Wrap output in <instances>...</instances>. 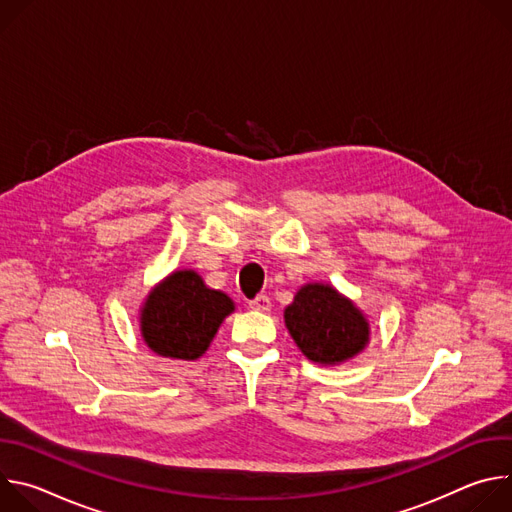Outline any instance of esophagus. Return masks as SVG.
Masks as SVG:
<instances>
[{"label":"esophagus","mask_w":512,"mask_h":512,"mask_svg":"<svg viewBox=\"0 0 512 512\" xmlns=\"http://www.w3.org/2000/svg\"><path fill=\"white\" fill-rule=\"evenodd\" d=\"M249 308L255 312H269L271 310V300L267 296H257L255 300L249 302Z\"/></svg>","instance_id":"esophagus-1"}]
</instances>
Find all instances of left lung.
I'll return each mask as SVG.
<instances>
[{
    "label": "left lung",
    "instance_id": "obj_1",
    "mask_svg": "<svg viewBox=\"0 0 512 512\" xmlns=\"http://www.w3.org/2000/svg\"><path fill=\"white\" fill-rule=\"evenodd\" d=\"M283 320L302 354L322 367L358 356L371 342L367 314L330 283L302 285L283 310Z\"/></svg>",
    "mask_w": 512,
    "mask_h": 512
}]
</instances>
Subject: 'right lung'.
Returning a JSON list of instances; mask_svg holds the SVG:
<instances>
[{"label": "right lung", "mask_w": 512, "mask_h": 512, "mask_svg": "<svg viewBox=\"0 0 512 512\" xmlns=\"http://www.w3.org/2000/svg\"><path fill=\"white\" fill-rule=\"evenodd\" d=\"M235 302L212 289L194 269H178L156 283L139 308L141 338L152 352L172 360L200 358Z\"/></svg>", "instance_id": "right-lung-1"}]
</instances>
